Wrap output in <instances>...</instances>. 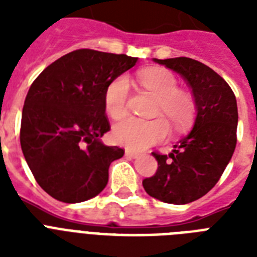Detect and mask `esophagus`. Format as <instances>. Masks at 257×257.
Returning <instances> with one entry per match:
<instances>
[{"instance_id":"obj_1","label":"esophagus","mask_w":257,"mask_h":257,"mask_svg":"<svg viewBox=\"0 0 257 257\" xmlns=\"http://www.w3.org/2000/svg\"><path fill=\"white\" fill-rule=\"evenodd\" d=\"M125 156L131 157V159H136V157L139 156V153L135 152V151H131V149H126V151H125Z\"/></svg>"}]
</instances>
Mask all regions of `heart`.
Returning <instances> with one entry per match:
<instances>
[{"instance_id": "obj_1", "label": "heart", "mask_w": 257, "mask_h": 257, "mask_svg": "<svg viewBox=\"0 0 257 257\" xmlns=\"http://www.w3.org/2000/svg\"><path fill=\"white\" fill-rule=\"evenodd\" d=\"M137 77L141 85L159 97V114H164L176 129H184L191 124L196 110L193 97L177 89V80L169 70L151 68L141 70ZM128 94L129 80L126 76H118L105 88V110L114 120L126 114ZM168 133L169 126L164 118L140 120L131 117L114 125L113 139L117 144L131 151H144L164 140Z\"/></svg>"}]
</instances>
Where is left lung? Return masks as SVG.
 <instances>
[{"mask_svg":"<svg viewBox=\"0 0 257 257\" xmlns=\"http://www.w3.org/2000/svg\"><path fill=\"white\" fill-rule=\"evenodd\" d=\"M153 61L179 73L192 89L196 117L187 136L172 152L153 153L157 171L143 180L149 196L168 204H188L211 191L231 161L236 147L237 104L223 77L203 62L188 57Z\"/></svg>","mask_w":257,"mask_h":257,"instance_id":"left-lung-1","label":"left lung"}]
</instances>
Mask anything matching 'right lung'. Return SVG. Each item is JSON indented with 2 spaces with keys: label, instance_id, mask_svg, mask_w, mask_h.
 <instances>
[{
  "label": "right lung",
  "instance_id": "1",
  "mask_svg": "<svg viewBox=\"0 0 257 257\" xmlns=\"http://www.w3.org/2000/svg\"><path fill=\"white\" fill-rule=\"evenodd\" d=\"M139 58L78 49L50 64L30 86L21 118V149L38 185L56 200L81 203L108 184L109 165L124 149L101 137L108 84Z\"/></svg>",
  "mask_w": 257,
  "mask_h": 257
}]
</instances>
